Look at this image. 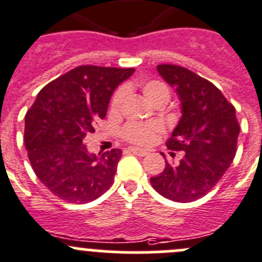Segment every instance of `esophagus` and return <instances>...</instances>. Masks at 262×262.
Segmentation results:
<instances>
[{
	"instance_id": "1",
	"label": "esophagus",
	"mask_w": 262,
	"mask_h": 262,
	"mask_svg": "<svg viewBox=\"0 0 262 262\" xmlns=\"http://www.w3.org/2000/svg\"><path fill=\"white\" fill-rule=\"evenodd\" d=\"M129 151H130L132 154L137 155V156H139V157H143V156H146V155H148V151H147V149L136 148V147H130V148H129Z\"/></svg>"
}]
</instances>
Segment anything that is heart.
I'll use <instances>...</instances> for the list:
<instances>
[{
    "label": "heart",
    "instance_id": "obj_1",
    "mask_svg": "<svg viewBox=\"0 0 262 262\" xmlns=\"http://www.w3.org/2000/svg\"><path fill=\"white\" fill-rule=\"evenodd\" d=\"M138 88L142 95L155 106L162 107L170 100V90L164 82L157 79L143 80V82H129L124 85V88H119L113 95L110 101V108L113 113H119L121 110L125 101L126 91H132ZM160 132V128L156 124H139L129 123L124 128L123 137L128 142L136 144H148L154 141L155 136Z\"/></svg>",
    "mask_w": 262,
    "mask_h": 262
}]
</instances>
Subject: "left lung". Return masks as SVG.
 <instances>
[{
	"label": "left lung",
	"mask_w": 262,
	"mask_h": 262,
	"mask_svg": "<svg viewBox=\"0 0 262 262\" xmlns=\"http://www.w3.org/2000/svg\"><path fill=\"white\" fill-rule=\"evenodd\" d=\"M157 72L180 100L182 118L166 146L183 157L178 165L166 161L151 184L165 199L192 202L207 194L233 162L239 123L234 106L211 82L170 63L157 65Z\"/></svg>",
	"instance_id": "obj_1"
}]
</instances>
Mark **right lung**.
Here are the masks:
<instances>
[{
    "label": "right lung",
    "mask_w": 262,
    "mask_h": 262,
    "mask_svg": "<svg viewBox=\"0 0 262 262\" xmlns=\"http://www.w3.org/2000/svg\"><path fill=\"white\" fill-rule=\"evenodd\" d=\"M133 68L82 65L40 90L25 115L24 142L38 179L58 199L87 204L114 182L121 149L87 151L83 139L106 116L115 88Z\"/></svg>",
    "instance_id": "obj_1"
}]
</instances>
